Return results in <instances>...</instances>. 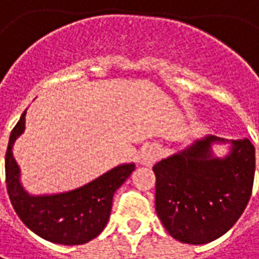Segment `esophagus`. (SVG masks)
I'll return each mask as SVG.
<instances>
[{"mask_svg": "<svg viewBox=\"0 0 259 259\" xmlns=\"http://www.w3.org/2000/svg\"><path fill=\"white\" fill-rule=\"evenodd\" d=\"M160 158V148L158 145H148L141 153V162L147 166L153 165Z\"/></svg>", "mask_w": 259, "mask_h": 259, "instance_id": "obj_1", "label": "esophagus"}]
</instances>
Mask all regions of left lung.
I'll return each instance as SVG.
<instances>
[{"label":"left lung","instance_id":"left-lung-1","mask_svg":"<svg viewBox=\"0 0 259 259\" xmlns=\"http://www.w3.org/2000/svg\"><path fill=\"white\" fill-rule=\"evenodd\" d=\"M230 142L224 158L212 155L213 143ZM155 206L175 240L207 244L226 234L241 217L252 193L255 148L244 138L227 141L207 135L153 166Z\"/></svg>","mask_w":259,"mask_h":259}]
</instances>
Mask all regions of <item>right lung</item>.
Masks as SVG:
<instances>
[{
  "label": "right lung",
  "mask_w": 259,
  "mask_h": 259,
  "mask_svg": "<svg viewBox=\"0 0 259 259\" xmlns=\"http://www.w3.org/2000/svg\"><path fill=\"white\" fill-rule=\"evenodd\" d=\"M22 112L11 133L5 155L7 190L18 217L35 234L63 245L89 242L104 230L111 213L112 196L135 169L134 163L112 167L84 186L58 194L32 196L19 181V166L12 155L14 142L25 130Z\"/></svg>",
  "instance_id": "obj_1"
}]
</instances>
